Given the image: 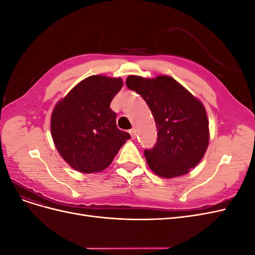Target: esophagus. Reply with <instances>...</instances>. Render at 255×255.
<instances>
[{"label": "esophagus", "instance_id": "obj_1", "mask_svg": "<svg viewBox=\"0 0 255 255\" xmlns=\"http://www.w3.org/2000/svg\"><path fill=\"white\" fill-rule=\"evenodd\" d=\"M128 133L130 134V137H132L133 139H135V138H136V130H135V128L129 129V130H128Z\"/></svg>", "mask_w": 255, "mask_h": 255}]
</instances>
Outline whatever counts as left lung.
<instances>
[{"label": "left lung", "instance_id": "obj_1", "mask_svg": "<svg viewBox=\"0 0 255 255\" xmlns=\"http://www.w3.org/2000/svg\"><path fill=\"white\" fill-rule=\"evenodd\" d=\"M126 83L142 97L156 123V143L144 150L151 170L166 179L188 173L202 159L210 140L203 104L170 76L129 75Z\"/></svg>", "mask_w": 255, "mask_h": 255}]
</instances>
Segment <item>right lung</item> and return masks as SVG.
<instances>
[{"instance_id":"add662e5","label":"right lung","mask_w":255,"mask_h":255,"mask_svg":"<svg viewBox=\"0 0 255 255\" xmlns=\"http://www.w3.org/2000/svg\"><path fill=\"white\" fill-rule=\"evenodd\" d=\"M122 87L120 78L92 75L57 103L51 118V134L57 151L75 170L102 171L129 134L117 128L110 104Z\"/></svg>"}]
</instances>
